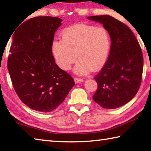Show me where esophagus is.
Wrapping results in <instances>:
<instances>
[{
	"instance_id": "1",
	"label": "esophagus",
	"mask_w": 151,
	"mask_h": 151,
	"mask_svg": "<svg viewBox=\"0 0 151 151\" xmlns=\"http://www.w3.org/2000/svg\"><path fill=\"white\" fill-rule=\"evenodd\" d=\"M74 81H75V83L76 84L80 83H82V82L84 81L83 79L78 78H74Z\"/></svg>"
}]
</instances>
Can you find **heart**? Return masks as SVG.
Listing matches in <instances>:
<instances>
[{
  "label": "heart",
  "mask_w": 151,
  "mask_h": 151,
  "mask_svg": "<svg viewBox=\"0 0 151 151\" xmlns=\"http://www.w3.org/2000/svg\"><path fill=\"white\" fill-rule=\"evenodd\" d=\"M111 48V39L103 27L78 24L66 28L61 40H53L51 50L58 66L64 70L71 68L76 59L74 72L86 75L96 71L106 62Z\"/></svg>",
  "instance_id": "b5f03b06"
}]
</instances>
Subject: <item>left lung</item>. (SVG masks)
<instances>
[{"mask_svg":"<svg viewBox=\"0 0 151 151\" xmlns=\"http://www.w3.org/2000/svg\"><path fill=\"white\" fill-rule=\"evenodd\" d=\"M103 24L111 39V51L103 69L94 78L98 88L93 100L104 109L126 104L136 95L143 70V57L130 28L109 15L87 17Z\"/></svg>","mask_w":151,"mask_h":151,"instance_id":"8db88e82","label":"left lung"}]
</instances>
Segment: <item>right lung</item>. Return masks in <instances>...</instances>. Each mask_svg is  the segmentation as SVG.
<instances>
[{"instance_id": "obj_1", "label": "right lung", "mask_w": 151, "mask_h": 151, "mask_svg": "<svg viewBox=\"0 0 151 151\" xmlns=\"http://www.w3.org/2000/svg\"><path fill=\"white\" fill-rule=\"evenodd\" d=\"M58 17H37L23 22L12 35L8 70L21 101L35 111L57 109L75 85L56 64L51 50Z\"/></svg>"}]
</instances>
